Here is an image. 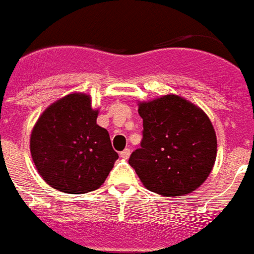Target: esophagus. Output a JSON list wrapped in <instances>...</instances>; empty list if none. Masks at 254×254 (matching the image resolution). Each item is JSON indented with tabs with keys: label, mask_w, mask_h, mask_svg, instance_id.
<instances>
[{
	"label": "esophagus",
	"mask_w": 254,
	"mask_h": 254,
	"mask_svg": "<svg viewBox=\"0 0 254 254\" xmlns=\"http://www.w3.org/2000/svg\"><path fill=\"white\" fill-rule=\"evenodd\" d=\"M129 155H131V150L125 149L122 152H121V158L125 159V160H127V159L129 158Z\"/></svg>",
	"instance_id": "1"
}]
</instances>
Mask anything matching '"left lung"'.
<instances>
[{
    "instance_id": "left-lung-1",
    "label": "left lung",
    "mask_w": 254,
    "mask_h": 254,
    "mask_svg": "<svg viewBox=\"0 0 254 254\" xmlns=\"http://www.w3.org/2000/svg\"><path fill=\"white\" fill-rule=\"evenodd\" d=\"M141 147L129 156L143 186L165 197L185 196L202 185L216 160V133L205 112L178 95L138 104Z\"/></svg>"
}]
</instances>
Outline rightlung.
Masks as SVG:
<instances>
[{"mask_svg":"<svg viewBox=\"0 0 254 254\" xmlns=\"http://www.w3.org/2000/svg\"><path fill=\"white\" fill-rule=\"evenodd\" d=\"M90 96L68 94L49 105L35 123L30 152L38 173L55 190L71 194L95 190L118 159L109 133L96 125Z\"/></svg>","mask_w":254,"mask_h":254,"instance_id":"right-lung-1","label":"right lung"}]
</instances>
